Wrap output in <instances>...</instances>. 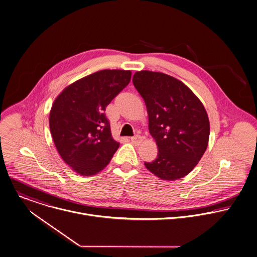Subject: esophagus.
Instances as JSON below:
<instances>
[{
	"mask_svg": "<svg viewBox=\"0 0 257 257\" xmlns=\"http://www.w3.org/2000/svg\"><path fill=\"white\" fill-rule=\"evenodd\" d=\"M131 142H132L134 145L139 146V145L143 142V139H142L141 136H136V137H134V138L131 139Z\"/></svg>",
	"mask_w": 257,
	"mask_h": 257,
	"instance_id": "1",
	"label": "esophagus"
}]
</instances>
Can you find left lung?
I'll list each match as a JSON object with an SVG mask.
<instances>
[{"mask_svg": "<svg viewBox=\"0 0 257 257\" xmlns=\"http://www.w3.org/2000/svg\"><path fill=\"white\" fill-rule=\"evenodd\" d=\"M134 86L143 96L149 130L159 148L146 168L164 180L188 174L206 151L209 120L198 97L182 82L163 73L137 72Z\"/></svg>", "mask_w": 257, "mask_h": 257, "instance_id": "1", "label": "left lung"}]
</instances>
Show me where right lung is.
<instances>
[{
    "label": "right lung",
    "mask_w": 257,
    "mask_h": 257,
    "mask_svg": "<svg viewBox=\"0 0 257 257\" xmlns=\"http://www.w3.org/2000/svg\"><path fill=\"white\" fill-rule=\"evenodd\" d=\"M131 78V71L102 70L67 86L55 99L51 134L64 162L79 174L101 171L118 149L104 111Z\"/></svg>",
    "instance_id": "right-lung-1"
}]
</instances>
